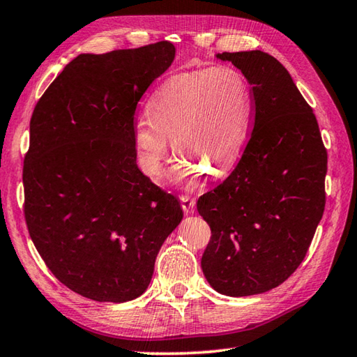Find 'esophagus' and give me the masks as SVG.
Segmentation results:
<instances>
[{
    "label": "esophagus",
    "instance_id": "34e87169",
    "mask_svg": "<svg viewBox=\"0 0 357 357\" xmlns=\"http://www.w3.org/2000/svg\"><path fill=\"white\" fill-rule=\"evenodd\" d=\"M180 203H181V208H183V211H185V214H192L194 213L195 200L192 197H189V195H181Z\"/></svg>",
    "mask_w": 357,
    "mask_h": 357
}]
</instances>
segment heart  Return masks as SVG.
Returning a JSON list of instances; mask_svg holds the SVG:
<instances>
[{"instance_id":"obj_1","label":"heart","mask_w":357,"mask_h":357,"mask_svg":"<svg viewBox=\"0 0 357 357\" xmlns=\"http://www.w3.org/2000/svg\"><path fill=\"white\" fill-rule=\"evenodd\" d=\"M251 112L250 83L236 68L220 64L172 75L149 98V117L134 123L138 165L146 176L160 177L172 138L180 177H197L206 168L227 171L242 154Z\"/></svg>"}]
</instances>
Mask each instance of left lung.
I'll use <instances>...</instances> for the list:
<instances>
[{"instance_id": "obj_1", "label": "left lung", "mask_w": 357, "mask_h": 357, "mask_svg": "<svg viewBox=\"0 0 357 357\" xmlns=\"http://www.w3.org/2000/svg\"><path fill=\"white\" fill-rule=\"evenodd\" d=\"M251 84L250 142L229 177L197 200L211 228L202 270L217 293H266L302 264L325 209L326 149L288 70L261 50L223 52Z\"/></svg>"}]
</instances>
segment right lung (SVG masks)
Listing matches in <instances>:
<instances>
[{"mask_svg": "<svg viewBox=\"0 0 357 357\" xmlns=\"http://www.w3.org/2000/svg\"><path fill=\"white\" fill-rule=\"evenodd\" d=\"M176 47L74 58L36 103L24 157V217L55 278L97 302L146 291L157 254L183 219L180 202L138 169L137 103Z\"/></svg>", "mask_w": 357, "mask_h": 357, "instance_id": "add662e5", "label": "right lung"}]
</instances>
